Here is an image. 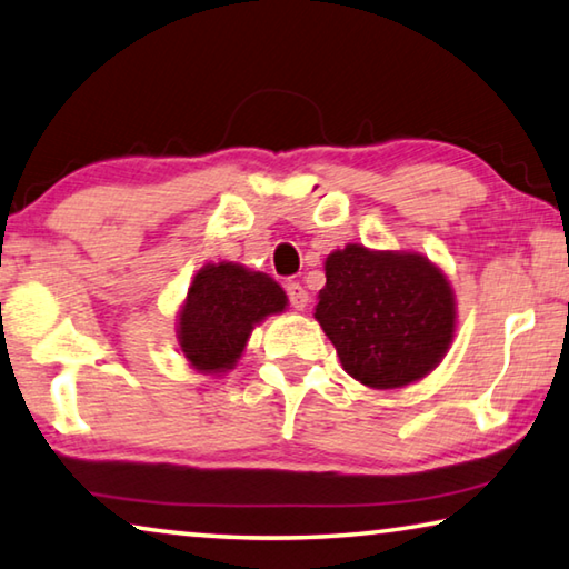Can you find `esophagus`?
Wrapping results in <instances>:
<instances>
[{
  "label": "esophagus",
  "mask_w": 569,
  "mask_h": 569,
  "mask_svg": "<svg viewBox=\"0 0 569 569\" xmlns=\"http://www.w3.org/2000/svg\"><path fill=\"white\" fill-rule=\"evenodd\" d=\"M286 293H288V301L296 311H303L306 303H309V293L303 291L301 283H286Z\"/></svg>",
  "instance_id": "obj_1"
}]
</instances>
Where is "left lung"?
<instances>
[{
    "label": "left lung",
    "mask_w": 569,
    "mask_h": 569,
    "mask_svg": "<svg viewBox=\"0 0 569 569\" xmlns=\"http://www.w3.org/2000/svg\"><path fill=\"white\" fill-rule=\"evenodd\" d=\"M313 311L341 367L375 390L426 377L456 329L453 291L430 260L362 246L327 258V286Z\"/></svg>",
    "instance_id": "left-lung-1"
}]
</instances>
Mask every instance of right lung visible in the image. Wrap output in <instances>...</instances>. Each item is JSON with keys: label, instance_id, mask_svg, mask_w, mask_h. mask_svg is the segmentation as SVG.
<instances>
[{"label": "right lung", "instance_id": "right-lung-1", "mask_svg": "<svg viewBox=\"0 0 569 569\" xmlns=\"http://www.w3.org/2000/svg\"><path fill=\"white\" fill-rule=\"evenodd\" d=\"M283 309V288L266 273L238 263L204 266L179 313V345L194 369L224 372L238 362L252 327Z\"/></svg>", "mask_w": 569, "mask_h": 569}]
</instances>
